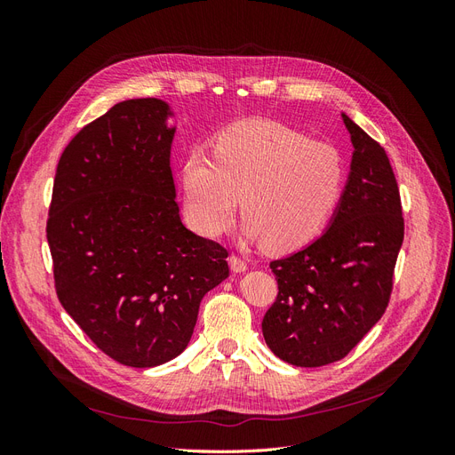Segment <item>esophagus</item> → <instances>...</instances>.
I'll use <instances>...</instances> for the list:
<instances>
[{"label":"esophagus","instance_id":"obj_1","mask_svg":"<svg viewBox=\"0 0 455 455\" xmlns=\"http://www.w3.org/2000/svg\"><path fill=\"white\" fill-rule=\"evenodd\" d=\"M229 266H231V269L235 271V273H243V271H246V267H249V264H246V259L237 256V254H231L229 256Z\"/></svg>","mask_w":455,"mask_h":455}]
</instances>
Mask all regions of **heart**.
Returning a JSON list of instances; mask_svg holds the SVG:
<instances>
[{
	"mask_svg": "<svg viewBox=\"0 0 455 455\" xmlns=\"http://www.w3.org/2000/svg\"><path fill=\"white\" fill-rule=\"evenodd\" d=\"M346 167L338 149L311 142L281 123L254 119L220 132L212 156L194 148L184 159V214L204 237L228 231L239 196L244 235L271 251L316 237L341 197Z\"/></svg>",
	"mask_w": 455,
	"mask_h": 455,
	"instance_id": "b5f03b06",
	"label": "heart"
}]
</instances>
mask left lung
Masks as SVG:
<instances>
[{
  "label": "left lung",
  "mask_w": 455,
  "mask_h": 455,
  "mask_svg": "<svg viewBox=\"0 0 455 455\" xmlns=\"http://www.w3.org/2000/svg\"><path fill=\"white\" fill-rule=\"evenodd\" d=\"M343 123L355 151L332 226L306 249L269 264L279 292L261 330L281 361L301 368L341 361L381 319L404 239L387 154L347 116Z\"/></svg>",
  "instance_id": "obj_1"
}]
</instances>
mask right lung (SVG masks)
<instances>
[{
    "label": "right lung",
    "mask_w": 455,
    "mask_h": 455,
    "mask_svg": "<svg viewBox=\"0 0 455 455\" xmlns=\"http://www.w3.org/2000/svg\"><path fill=\"white\" fill-rule=\"evenodd\" d=\"M157 99H134L62 151L47 220L62 307L109 359L151 368L180 355L203 296L229 275L222 244L180 220L174 129Z\"/></svg>",
    "instance_id": "obj_1"
}]
</instances>
